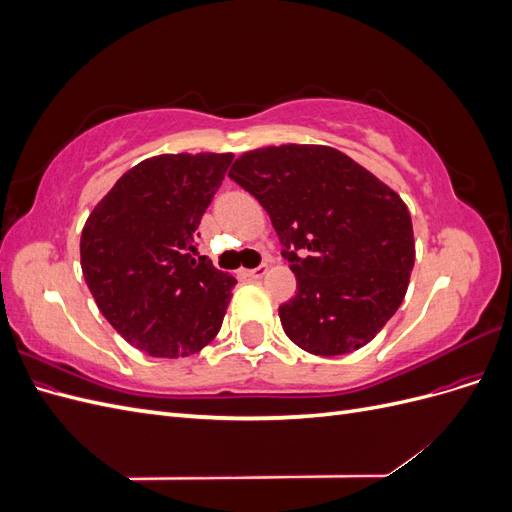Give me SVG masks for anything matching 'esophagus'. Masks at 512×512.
<instances>
[{
	"label": "esophagus",
	"instance_id": "34e87169",
	"mask_svg": "<svg viewBox=\"0 0 512 512\" xmlns=\"http://www.w3.org/2000/svg\"><path fill=\"white\" fill-rule=\"evenodd\" d=\"M267 273V265H260V267H256V269H250V271H245V275L250 277V280H260L262 275Z\"/></svg>",
	"mask_w": 512,
	"mask_h": 512
}]
</instances>
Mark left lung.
<instances>
[{
    "label": "left lung",
    "mask_w": 512,
    "mask_h": 512,
    "mask_svg": "<svg viewBox=\"0 0 512 512\" xmlns=\"http://www.w3.org/2000/svg\"><path fill=\"white\" fill-rule=\"evenodd\" d=\"M235 179L269 213L297 277L280 305L290 342L337 356L369 344L406 297L414 267L410 211L395 190L327 145L245 151Z\"/></svg>",
    "instance_id": "1"
}]
</instances>
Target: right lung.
Segmentation results:
<instances>
[{
	"label": "right lung",
	"instance_id": "add662e5",
	"mask_svg": "<svg viewBox=\"0 0 512 512\" xmlns=\"http://www.w3.org/2000/svg\"><path fill=\"white\" fill-rule=\"evenodd\" d=\"M232 158L164 153L138 162L83 226L91 297L113 329L149 356H190L222 327L237 280L198 256L196 228Z\"/></svg>",
	"mask_w": 512,
	"mask_h": 512
}]
</instances>
